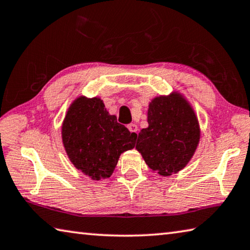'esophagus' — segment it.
I'll use <instances>...</instances> for the list:
<instances>
[{
  "mask_svg": "<svg viewBox=\"0 0 250 250\" xmlns=\"http://www.w3.org/2000/svg\"><path fill=\"white\" fill-rule=\"evenodd\" d=\"M127 128H128V130L130 133H133V134H137V130H138V127H137V125L136 124H128L127 125Z\"/></svg>",
  "mask_w": 250,
  "mask_h": 250,
  "instance_id": "1",
  "label": "esophagus"
}]
</instances>
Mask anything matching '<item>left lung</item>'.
I'll return each instance as SVG.
<instances>
[{
  "mask_svg": "<svg viewBox=\"0 0 250 250\" xmlns=\"http://www.w3.org/2000/svg\"><path fill=\"white\" fill-rule=\"evenodd\" d=\"M148 126L138 134L136 149L152 171L170 176L189 163L198 147L200 128L190 104L179 93L155 98Z\"/></svg>",
  "mask_w": 250,
  "mask_h": 250,
  "instance_id": "left-lung-1",
  "label": "left lung"
}]
</instances>
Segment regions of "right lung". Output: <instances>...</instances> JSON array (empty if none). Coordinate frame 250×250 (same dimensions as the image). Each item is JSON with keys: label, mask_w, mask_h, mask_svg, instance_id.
<instances>
[{"label": "right lung", "mask_w": 250, "mask_h": 250, "mask_svg": "<svg viewBox=\"0 0 250 250\" xmlns=\"http://www.w3.org/2000/svg\"><path fill=\"white\" fill-rule=\"evenodd\" d=\"M137 135L109 115L102 100L80 96L69 107L62 142L78 170L93 180L112 176L122 152L135 147Z\"/></svg>", "instance_id": "add662e5"}]
</instances>
